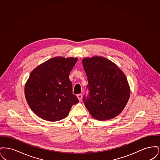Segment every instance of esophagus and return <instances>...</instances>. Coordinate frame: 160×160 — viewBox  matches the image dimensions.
Returning a JSON list of instances; mask_svg holds the SVG:
<instances>
[{"instance_id": "esophagus-1", "label": "esophagus", "mask_w": 160, "mask_h": 160, "mask_svg": "<svg viewBox=\"0 0 160 160\" xmlns=\"http://www.w3.org/2000/svg\"><path fill=\"white\" fill-rule=\"evenodd\" d=\"M77 97L78 99L79 100V101L81 102L82 100V98H83V95H82V94H78V95H77Z\"/></svg>"}]
</instances>
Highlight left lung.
<instances>
[{
	"label": "left lung",
	"instance_id": "1",
	"mask_svg": "<svg viewBox=\"0 0 160 160\" xmlns=\"http://www.w3.org/2000/svg\"><path fill=\"white\" fill-rule=\"evenodd\" d=\"M88 80L89 95L84 103L92 116L107 121L118 116L130 96L128 80L122 70L113 62L101 56L82 60Z\"/></svg>",
	"mask_w": 160,
	"mask_h": 160
}]
</instances>
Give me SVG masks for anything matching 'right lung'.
<instances>
[{
  "instance_id": "right-lung-1",
  "label": "right lung",
  "mask_w": 160,
  "mask_h": 160,
  "mask_svg": "<svg viewBox=\"0 0 160 160\" xmlns=\"http://www.w3.org/2000/svg\"><path fill=\"white\" fill-rule=\"evenodd\" d=\"M77 61L73 57H54L31 72L24 95L31 110L41 119L50 122L62 120L78 102L69 79Z\"/></svg>"
}]
</instances>
